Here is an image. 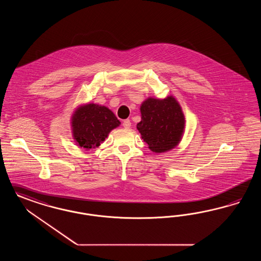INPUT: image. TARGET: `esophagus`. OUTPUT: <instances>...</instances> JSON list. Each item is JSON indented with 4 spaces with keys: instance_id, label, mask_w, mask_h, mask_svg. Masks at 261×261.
<instances>
[{
    "instance_id": "esophagus-1",
    "label": "esophagus",
    "mask_w": 261,
    "mask_h": 261,
    "mask_svg": "<svg viewBox=\"0 0 261 261\" xmlns=\"http://www.w3.org/2000/svg\"><path fill=\"white\" fill-rule=\"evenodd\" d=\"M122 125H123V127H124L125 129H128V128L131 127V121H130L129 119H125V120H123Z\"/></svg>"
}]
</instances>
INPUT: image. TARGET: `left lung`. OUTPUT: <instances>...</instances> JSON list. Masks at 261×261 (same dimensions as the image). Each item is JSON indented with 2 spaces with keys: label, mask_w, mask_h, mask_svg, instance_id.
<instances>
[{
  "label": "left lung",
  "mask_w": 261,
  "mask_h": 261,
  "mask_svg": "<svg viewBox=\"0 0 261 261\" xmlns=\"http://www.w3.org/2000/svg\"><path fill=\"white\" fill-rule=\"evenodd\" d=\"M141 121L137 129L148 148L155 152H166L179 144L182 139L186 119L177 99L148 97L141 107Z\"/></svg>",
  "instance_id": "8db88e82"
}]
</instances>
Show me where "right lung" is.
<instances>
[{"instance_id": "right-lung-1", "label": "right lung", "mask_w": 261, "mask_h": 261, "mask_svg": "<svg viewBox=\"0 0 261 261\" xmlns=\"http://www.w3.org/2000/svg\"><path fill=\"white\" fill-rule=\"evenodd\" d=\"M120 121L107 107L88 103L79 106L71 116V128L75 145L85 150L101 144Z\"/></svg>"}]
</instances>
